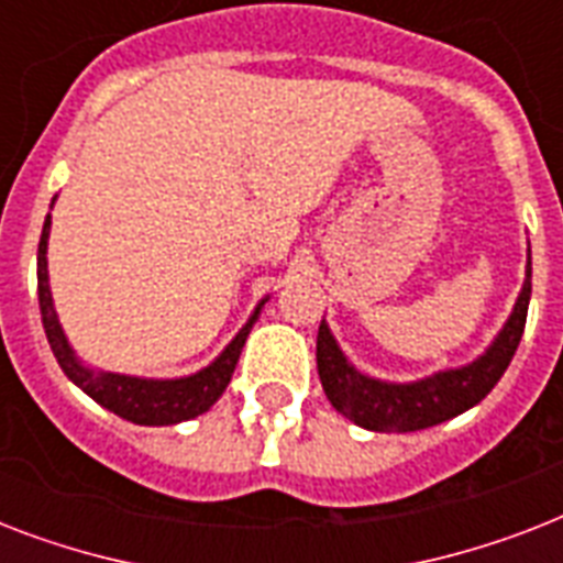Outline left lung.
I'll return each instance as SVG.
<instances>
[{
	"label": "left lung",
	"mask_w": 563,
	"mask_h": 563,
	"mask_svg": "<svg viewBox=\"0 0 563 563\" xmlns=\"http://www.w3.org/2000/svg\"><path fill=\"white\" fill-rule=\"evenodd\" d=\"M529 298H532V251L526 256L523 289L517 295L515 309L506 318L503 330L494 335V342L476 360L464 362L459 368H441L409 383H391V379L362 374L344 356L330 324L321 321L316 360L327 400L333 402L339 415L371 432H415L473 409L488 397L490 388L499 383V376L506 374L515 360L517 344L523 339Z\"/></svg>",
	"instance_id": "1"
}]
</instances>
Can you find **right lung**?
<instances>
[{"label":"right lung","instance_id":"1","mask_svg":"<svg viewBox=\"0 0 563 563\" xmlns=\"http://www.w3.org/2000/svg\"><path fill=\"white\" fill-rule=\"evenodd\" d=\"M55 207V198H52ZM48 233H52V212L43 221V236L37 245V298H40V316H43V330H46L48 347L55 353L57 365L69 376V383H75L87 397L104 406L108 411L119 415V418L140 423V427H172V423H184L192 420L203 411L212 409V402L219 400L224 388L230 385V376L236 371L239 353L245 347L247 333L254 330L256 318L263 312L272 295H265L254 307V312L247 316L233 339L224 344V351L203 365L201 371L187 376H134L119 374V371H101L90 368L87 362L75 353L64 333V324L57 318L55 298H52V286H48Z\"/></svg>","mask_w":563,"mask_h":563}]
</instances>
